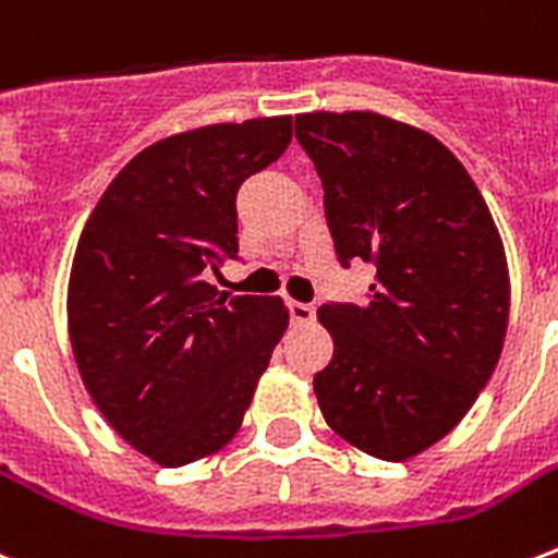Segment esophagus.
I'll list each match as a JSON object with an SVG mask.
<instances>
[{"instance_id": "esophagus-1", "label": "esophagus", "mask_w": 558, "mask_h": 558, "mask_svg": "<svg viewBox=\"0 0 558 558\" xmlns=\"http://www.w3.org/2000/svg\"><path fill=\"white\" fill-rule=\"evenodd\" d=\"M289 318H292L295 325H313L316 310L310 307V304H301V301H289Z\"/></svg>"}]
</instances>
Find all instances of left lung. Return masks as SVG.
I'll list each match as a JSON object with an SVG mask.
<instances>
[{
	"label": "left lung",
	"mask_w": 558,
	"mask_h": 558,
	"mask_svg": "<svg viewBox=\"0 0 558 558\" xmlns=\"http://www.w3.org/2000/svg\"><path fill=\"white\" fill-rule=\"evenodd\" d=\"M336 257L372 263L368 304H322L333 360L313 377L336 436L403 462L445 439L495 372L509 266L486 198L439 140L374 110L298 113Z\"/></svg>",
	"instance_id": "obj_1"
}]
</instances>
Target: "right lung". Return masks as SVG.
<instances>
[{
    "label": "right lung",
    "mask_w": 558,
    "mask_h": 558,
    "mask_svg": "<svg viewBox=\"0 0 558 558\" xmlns=\"http://www.w3.org/2000/svg\"><path fill=\"white\" fill-rule=\"evenodd\" d=\"M292 117L219 122L131 157L81 231L66 318L81 380L122 439L163 468L236 436L289 325L271 295L207 283L236 257V190L275 163Z\"/></svg>",
    "instance_id": "1"
}]
</instances>
